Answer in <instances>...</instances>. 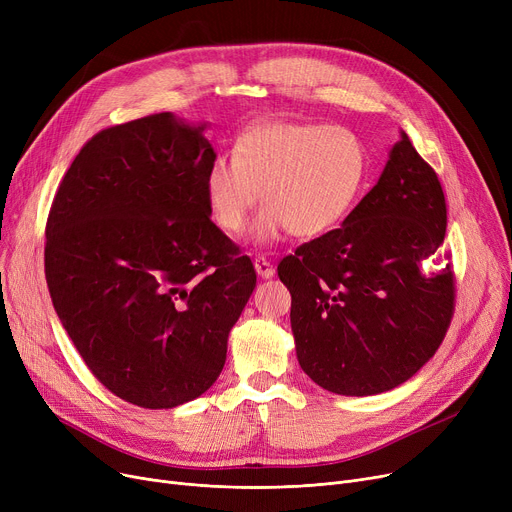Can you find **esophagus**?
<instances>
[{
    "mask_svg": "<svg viewBox=\"0 0 512 512\" xmlns=\"http://www.w3.org/2000/svg\"><path fill=\"white\" fill-rule=\"evenodd\" d=\"M255 272H257V276L263 278V280L274 278V274H276L274 265H272L270 261H267L265 257H257V259H255Z\"/></svg>",
    "mask_w": 512,
    "mask_h": 512,
    "instance_id": "1",
    "label": "esophagus"
}]
</instances>
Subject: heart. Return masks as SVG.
Wrapping results in <instances>:
<instances>
[{
    "label": "heart",
    "mask_w": 512,
    "mask_h": 512,
    "mask_svg": "<svg viewBox=\"0 0 512 512\" xmlns=\"http://www.w3.org/2000/svg\"><path fill=\"white\" fill-rule=\"evenodd\" d=\"M369 174V153L353 128L311 122L263 120L220 155L205 174V199L213 222L242 232L251 209L259 245L282 232L313 238L334 230L357 205Z\"/></svg>",
    "instance_id": "1"
}]
</instances>
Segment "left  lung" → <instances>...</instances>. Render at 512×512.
Wrapping results in <instances>:
<instances>
[{
	"mask_svg": "<svg viewBox=\"0 0 512 512\" xmlns=\"http://www.w3.org/2000/svg\"><path fill=\"white\" fill-rule=\"evenodd\" d=\"M446 201L407 132L371 191L330 230L288 255L278 276L292 294L297 359L328 392L392 390L434 357L454 309L452 267L440 263Z\"/></svg>",
	"mask_w": 512,
	"mask_h": 512,
	"instance_id": "8db88e82",
	"label": "left lung"
}]
</instances>
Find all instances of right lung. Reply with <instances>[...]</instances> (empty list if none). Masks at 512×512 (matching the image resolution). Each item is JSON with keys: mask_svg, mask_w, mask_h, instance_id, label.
<instances>
[{"mask_svg": "<svg viewBox=\"0 0 512 512\" xmlns=\"http://www.w3.org/2000/svg\"><path fill=\"white\" fill-rule=\"evenodd\" d=\"M205 128L164 112L97 132L47 218L53 309L95 378L143 409L213 386L257 282L209 220Z\"/></svg>", "mask_w": 512, "mask_h": 512, "instance_id": "1", "label": "right lung"}]
</instances>
